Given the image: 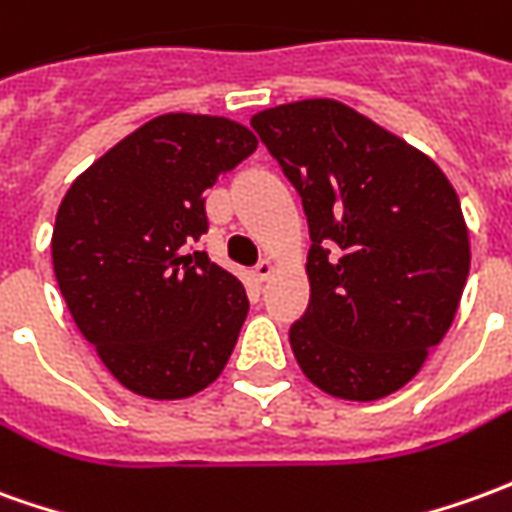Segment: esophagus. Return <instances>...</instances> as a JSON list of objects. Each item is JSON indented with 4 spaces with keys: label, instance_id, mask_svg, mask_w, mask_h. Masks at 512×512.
<instances>
[{
    "label": "esophagus",
    "instance_id": "esophagus-1",
    "mask_svg": "<svg viewBox=\"0 0 512 512\" xmlns=\"http://www.w3.org/2000/svg\"><path fill=\"white\" fill-rule=\"evenodd\" d=\"M274 260H271V257H263V260H260V263H257L255 266V277L260 282H266L268 277H271V274H274Z\"/></svg>",
    "mask_w": 512,
    "mask_h": 512
}]
</instances>
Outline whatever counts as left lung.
I'll use <instances>...</instances> for the list:
<instances>
[{
    "label": "left lung",
    "mask_w": 512,
    "mask_h": 512,
    "mask_svg": "<svg viewBox=\"0 0 512 512\" xmlns=\"http://www.w3.org/2000/svg\"><path fill=\"white\" fill-rule=\"evenodd\" d=\"M302 196L310 305L291 349L338 399L371 402L413 380L443 341L466 288L468 230L430 157L335 99L252 116Z\"/></svg>",
    "instance_id": "8db88e82"
}]
</instances>
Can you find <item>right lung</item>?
<instances>
[{
    "mask_svg": "<svg viewBox=\"0 0 512 512\" xmlns=\"http://www.w3.org/2000/svg\"><path fill=\"white\" fill-rule=\"evenodd\" d=\"M255 149L238 121L157 116L60 202V293L107 371L138 396H194L230 360L249 299L235 274L191 246L207 232L205 191Z\"/></svg>",
    "mask_w": 512,
    "mask_h": 512,
    "instance_id": "right-lung-1",
    "label": "right lung"
}]
</instances>
